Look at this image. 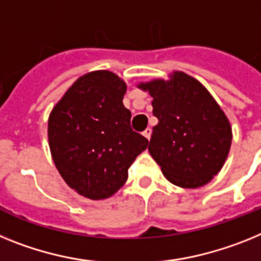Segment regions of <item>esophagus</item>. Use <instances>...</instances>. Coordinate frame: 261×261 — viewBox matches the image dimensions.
Wrapping results in <instances>:
<instances>
[{
  "label": "esophagus",
  "mask_w": 261,
  "mask_h": 261,
  "mask_svg": "<svg viewBox=\"0 0 261 261\" xmlns=\"http://www.w3.org/2000/svg\"><path fill=\"white\" fill-rule=\"evenodd\" d=\"M151 134H152V130H151V128H146V130L143 131V135L144 137L147 138V139H151Z\"/></svg>",
  "instance_id": "34e87169"
}]
</instances>
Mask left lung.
I'll return each instance as SVG.
<instances>
[{"mask_svg": "<svg viewBox=\"0 0 261 261\" xmlns=\"http://www.w3.org/2000/svg\"><path fill=\"white\" fill-rule=\"evenodd\" d=\"M138 88L153 98L159 123L148 151L165 178L187 189L210 182L225 164L232 140L230 121L214 97L181 71L169 74V80L156 79Z\"/></svg>", "mask_w": 261, "mask_h": 261, "instance_id": "8db88e82", "label": "left lung"}]
</instances>
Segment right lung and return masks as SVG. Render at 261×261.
<instances>
[{"mask_svg": "<svg viewBox=\"0 0 261 261\" xmlns=\"http://www.w3.org/2000/svg\"><path fill=\"white\" fill-rule=\"evenodd\" d=\"M126 83L110 71L79 77L48 118L52 160L69 188L85 198L117 193L148 140L133 131L123 105Z\"/></svg>", "mask_w": 261, "mask_h": 261, "instance_id": "obj_1", "label": "right lung"}]
</instances>
